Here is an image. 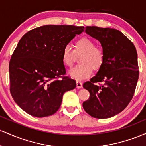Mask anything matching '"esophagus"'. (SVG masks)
I'll return each mask as SVG.
<instances>
[{
    "mask_svg": "<svg viewBox=\"0 0 146 146\" xmlns=\"http://www.w3.org/2000/svg\"><path fill=\"white\" fill-rule=\"evenodd\" d=\"M76 86H77V88H82V83L80 81H77Z\"/></svg>",
    "mask_w": 146,
    "mask_h": 146,
    "instance_id": "esophagus-1",
    "label": "esophagus"
}]
</instances>
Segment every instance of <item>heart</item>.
Segmentation results:
<instances>
[{
	"label": "heart",
	"instance_id": "1",
	"mask_svg": "<svg viewBox=\"0 0 146 146\" xmlns=\"http://www.w3.org/2000/svg\"><path fill=\"white\" fill-rule=\"evenodd\" d=\"M80 55H81L79 59L80 64L68 72L70 76L77 80L88 78L93 69L98 71L104 61L103 48L96 46L95 42L87 37H83L75 41L73 50L70 45H65L62 51V60L65 66L71 68L75 62V56Z\"/></svg>",
	"mask_w": 146,
	"mask_h": 146
}]
</instances>
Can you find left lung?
<instances>
[{"label": "left lung", "mask_w": 146, "mask_h": 146, "mask_svg": "<svg viewBox=\"0 0 146 146\" xmlns=\"http://www.w3.org/2000/svg\"><path fill=\"white\" fill-rule=\"evenodd\" d=\"M85 29L100 42L104 61L96 75L84 83L90 97L83 102V108L95 118H109L124 110L135 94L139 75L136 48L117 29L95 26Z\"/></svg>", "instance_id": "8db88e82"}]
</instances>
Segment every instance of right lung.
Returning <instances> with one entry per match:
<instances>
[{
	"label": "right lung",
	"instance_id": "1",
	"mask_svg": "<svg viewBox=\"0 0 146 146\" xmlns=\"http://www.w3.org/2000/svg\"><path fill=\"white\" fill-rule=\"evenodd\" d=\"M84 27L44 25L21 38L9 62L10 93L27 113L48 117L58 111L64 93L76 82L66 76L62 51Z\"/></svg>",
	"mask_w": 146,
	"mask_h": 146
}]
</instances>
